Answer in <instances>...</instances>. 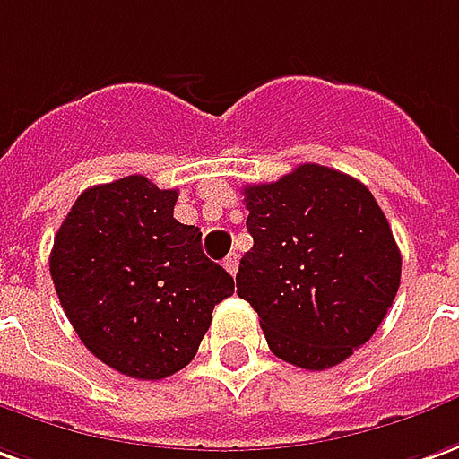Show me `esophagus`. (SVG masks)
<instances>
[{"label":"esophagus","instance_id":"obj_1","mask_svg":"<svg viewBox=\"0 0 459 459\" xmlns=\"http://www.w3.org/2000/svg\"><path fill=\"white\" fill-rule=\"evenodd\" d=\"M223 268H226L230 275H236V271H238V253H229L226 261H223Z\"/></svg>","mask_w":459,"mask_h":459}]
</instances>
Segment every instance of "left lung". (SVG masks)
Segmentation results:
<instances>
[{
  "mask_svg": "<svg viewBox=\"0 0 459 459\" xmlns=\"http://www.w3.org/2000/svg\"><path fill=\"white\" fill-rule=\"evenodd\" d=\"M243 196L253 248L236 285L268 348L306 370L342 363L373 338L400 288L403 258L383 208L368 186L318 163L246 186Z\"/></svg>",
  "mask_w": 459,
  "mask_h": 459,
  "instance_id": "left-lung-1",
  "label": "left lung"
}]
</instances>
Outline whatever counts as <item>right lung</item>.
Wrapping results in <instances>:
<instances>
[{"label":"right lung","mask_w":459,"mask_h":459,"mask_svg":"<svg viewBox=\"0 0 459 459\" xmlns=\"http://www.w3.org/2000/svg\"><path fill=\"white\" fill-rule=\"evenodd\" d=\"M178 191L146 176L86 188L54 236L49 271L89 351L121 375L161 380L194 360L233 278L174 219Z\"/></svg>","instance_id":"1"}]
</instances>
